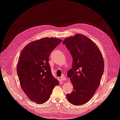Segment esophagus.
<instances>
[{"instance_id": "obj_1", "label": "esophagus", "mask_w": 120, "mask_h": 120, "mask_svg": "<svg viewBox=\"0 0 120 120\" xmlns=\"http://www.w3.org/2000/svg\"><path fill=\"white\" fill-rule=\"evenodd\" d=\"M60 79L61 81H66V78L64 77V75H63L61 77H60Z\"/></svg>"}]
</instances>
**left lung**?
<instances>
[{
  "instance_id": "8db88e82",
  "label": "left lung",
  "mask_w": 120,
  "mask_h": 120,
  "mask_svg": "<svg viewBox=\"0 0 120 120\" xmlns=\"http://www.w3.org/2000/svg\"><path fill=\"white\" fill-rule=\"evenodd\" d=\"M63 44L72 57L67 75L74 90L66 95L67 99L75 106L82 105L90 100L100 84L104 70L102 54L95 42L82 34L65 38Z\"/></svg>"
}]
</instances>
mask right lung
<instances>
[{"label": "right lung", "mask_w": 120, "mask_h": 120, "mask_svg": "<svg viewBox=\"0 0 120 120\" xmlns=\"http://www.w3.org/2000/svg\"><path fill=\"white\" fill-rule=\"evenodd\" d=\"M62 41L55 38H45L32 41L21 50L17 73L23 91L37 104L48 101L59 82L52 74L49 63L53 49Z\"/></svg>", "instance_id": "right-lung-1"}]
</instances>
